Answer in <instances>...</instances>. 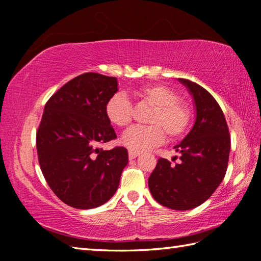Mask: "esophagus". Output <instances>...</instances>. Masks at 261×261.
I'll use <instances>...</instances> for the list:
<instances>
[{
    "instance_id": "esophagus-1",
    "label": "esophagus",
    "mask_w": 261,
    "mask_h": 261,
    "mask_svg": "<svg viewBox=\"0 0 261 261\" xmlns=\"http://www.w3.org/2000/svg\"><path fill=\"white\" fill-rule=\"evenodd\" d=\"M138 155H140V153L139 152H135V151H129V159H136L137 156Z\"/></svg>"
}]
</instances>
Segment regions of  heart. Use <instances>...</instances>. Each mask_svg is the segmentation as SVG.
<instances>
[{
  "mask_svg": "<svg viewBox=\"0 0 261 261\" xmlns=\"http://www.w3.org/2000/svg\"><path fill=\"white\" fill-rule=\"evenodd\" d=\"M138 94L153 110L147 118L151 125H135L123 134L121 141L130 151L141 152L160 145L168 137L176 139L187 132L191 122V112L171 88L161 84H149L140 87ZM105 114L109 123L123 127L131 122L132 106L127 96L117 92L110 96L105 107Z\"/></svg>",
  "mask_w": 261,
  "mask_h": 261,
  "instance_id": "1",
  "label": "heart"
}]
</instances>
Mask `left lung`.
I'll return each mask as SVG.
<instances>
[{"label":"left lung","instance_id":"8db88e82","mask_svg":"<svg viewBox=\"0 0 261 261\" xmlns=\"http://www.w3.org/2000/svg\"><path fill=\"white\" fill-rule=\"evenodd\" d=\"M193 99L196 120L192 129L174 147L179 162L159 159L148 188L159 204L176 211L201 205L226 175L230 137L222 109L208 91L189 79L178 78Z\"/></svg>","mask_w":261,"mask_h":261}]
</instances>
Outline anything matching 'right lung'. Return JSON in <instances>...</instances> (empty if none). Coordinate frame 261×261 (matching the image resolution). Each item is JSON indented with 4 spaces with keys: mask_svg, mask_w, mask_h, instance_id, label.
I'll return each mask as SVG.
<instances>
[{
    "mask_svg": "<svg viewBox=\"0 0 261 261\" xmlns=\"http://www.w3.org/2000/svg\"><path fill=\"white\" fill-rule=\"evenodd\" d=\"M117 86L115 77L83 73L45 106L37 132L39 163L53 192L73 208L90 210L107 202L129 161L124 147H98L116 138L105 107Z\"/></svg>",
    "mask_w": 261,
    "mask_h": 261,
    "instance_id": "1",
    "label": "right lung"
}]
</instances>
